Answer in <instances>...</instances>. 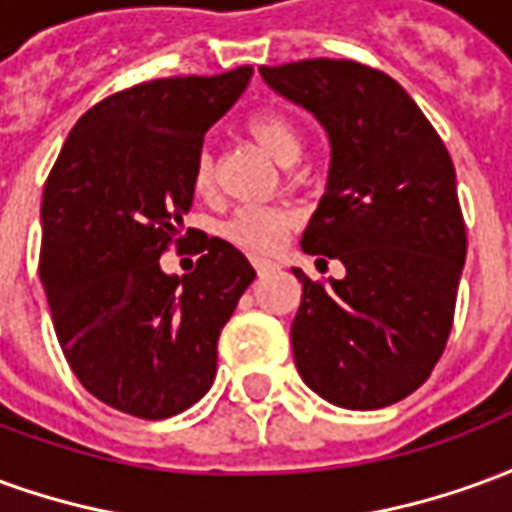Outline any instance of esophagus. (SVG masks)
Masks as SVG:
<instances>
[{"instance_id": "1", "label": "esophagus", "mask_w": 512, "mask_h": 512, "mask_svg": "<svg viewBox=\"0 0 512 512\" xmlns=\"http://www.w3.org/2000/svg\"><path fill=\"white\" fill-rule=\"evenodd\" d=\"M255 268H257V274H268V271H274V268H277V263H274V260H263V257H257Z\"/></svg>"}]
</instances>
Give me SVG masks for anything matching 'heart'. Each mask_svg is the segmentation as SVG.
I'll list each match as a JSON object with an SVG mask.
<instances>
[{
	"label": "heart",
	"instance_id": "heart-1",
	"mask_svg": "<svg viewBox=\"0 0 512 512\" xmlns=\"http://www.w3.org/2000/svg\"><path fill=\"white\" fill-rule=\"evenodd\" d=\"M246 134L266 150L279 164H293L301 153V134L296 123L277 109H257L246 117ZM194 189L208 191L213 186V158L208 153L197 156L194 164ZM293 224V216L282 208L268 205H246L233 213L224 233L233 244L244 246L249 252H271L282 244V238Z\"/></svg>",
	"mask_w": 512,
	"mask_h": 512
}]
</instances>
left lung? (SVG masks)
I'll return each instance as SVG.
<instances>
[{
  "instance_id": "1",
  "label": "left lung",
  "mask_w": 512,
  "mask_h": 512,
  "mask_svg": "<svg viewBox=\"0 0 512 512\" xmlns=\"http://www.w3.org/2000/svg\"><path fill=\"white\" fill-rule=\"evenodd\" d=\"M271 90L326 128V194L301 235L307 255L345 266L312 282L301 268L293 359L312 392L340 408L392 406L428 381L450 337L466 260L455 167L411 95L354 60L260 68Z\"/></svg>"
}]
</instances>
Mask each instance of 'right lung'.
<instances>
[{
	"label": "right lung",
	"mask_w": 512,
	"mask_h": 512,
	"mask_svg": "<svg viewBox=\"0 0 512 512\" xmlns=\"http://www.w3.org/2000/svg\"><path fill=\"white\" fill-rule=\"evenodd\" d=\"M252 68L136 84L87 109L43 186L40 282L82 386L139 419L194 406L216 378V343L255 279L244 252L186 230L205 131ZM201 238L198 268L164 275L169 243Z\"/></svg>",
	"instance_id": "add662e5"
}]
</instances>
